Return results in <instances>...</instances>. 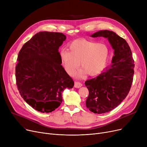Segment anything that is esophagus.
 Listing matches in <instances>:
<instances>
[{
  "instance_id": "esophagus-1",
  "label": "esophagus",
  "mask_w": 147,
  "mask_h": 147,
  "mask_svg": "<svg viewBox=\"0 0 147 147\" xmlns=\"http://www.w3.org/2000/svg\"><path fill=\"white\" fill-rule=\"evenodd\" d=\"M82 86V84L78 82H74V87L76 88H80Z\"/></svg>"
}]
</instances>
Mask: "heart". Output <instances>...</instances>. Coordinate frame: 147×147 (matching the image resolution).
Masks as SVG:
<instances>
[{
	"mask_svg": "<svg viewBox=\"0 0 147 147\" xmlns=\"http://www.w3.org/2000/svg\"><path fill=\"white\" fill-rule=\"evenodd\" d=\"M109 49L103 43L79 39L69 45L68 50H62L60 58L66 71L73 75L80 64L82 68L79 73V78L86 74L96 76L105 68L109 59Z\"/></svg>",
	"mask_w": 147,
	"mask_h": 147,
	"instance_id": "heart-1",
	"label": "heart"
}]
</instances>
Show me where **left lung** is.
<instances>
[{
    "instance_id": "8db88e82",
    "label": "left lung",
    "mask_w": 147,
    "mask_h": 147,
    "mask_svg": "<svg viewBox=\"0 0 147 147\" xmlns=\"http://www.w3.org/2000/svg\"><path fill=\"white\" fill-rule=\"evenodd\" d=\"M90 36L108 38L114 51L110 67L84 83L89 90L86 107L103 114L114 109L127 95L133 82L134 60L127 42L112 31L101 30Z\"/></svg>"
}]
</instances>
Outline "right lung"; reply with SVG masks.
<instances>
[{
  "instance_id": "add662e5",
  "label": "right lung",
  "mask_w": 147,
  "mask_h": 147,
  "mask_svg": "<svg viewBox=\"0 0 147 147\" xmlns=\"http://www.w3.org/2000/svg\"><path fill=\"white\" fill-rule=\"evenodd\" d=\"M62 33L40 32L22 46L15 67L21 97L36 110L51 113L63 102L62 92L74 81L61 65L58 49L65 40Z\"/></svg>"
}]
</instances>
